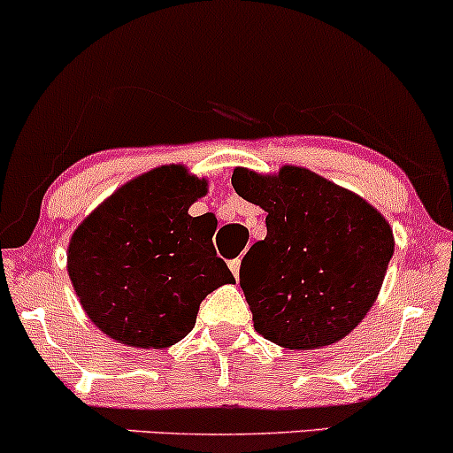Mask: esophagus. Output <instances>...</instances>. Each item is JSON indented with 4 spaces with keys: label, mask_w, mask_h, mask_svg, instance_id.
<instances>
[{
    "label": "esophagus",
    "mask_w": 453,
    "mask_h": 453,
    "mask_svg": "<svg viewBox=\"0 0 453 453\" xmlns=\"http://www.w3.org/2000/svg\"><path fill=\"white\" fill-rule=\"evenodd\" d=\"M230 270H232L234 279H238V274H241V259H232V262H230Z\"/></svg>",
    "instance_id": "esophagus-1"
}]
</instances>
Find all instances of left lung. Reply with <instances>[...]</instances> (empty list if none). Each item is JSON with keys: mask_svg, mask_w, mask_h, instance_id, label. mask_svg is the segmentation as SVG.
<instances>
[{"mask_svg": "<svg viewBox=\"0 0 453 453\" xmlns=\"http://www.w3.org/2000/svg\"><path fill=\"white\" fill-rule=\"evenodd\" d=\"M232 185L268 212L266 238L244 256L259 264L257 273L244 279L241 264L256 330L289 349H315L349 334L375 303L394 256L381 212L296 165L277 176L236 168Z\"/></svg>", "mask_w": 453, "mask_h": 453, "instance_id": "obj_1", "label": "left lung"}]
</instances>
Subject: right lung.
I'll return each mask as SVG.
<instances>
[{"label": "right lung", "instance_id": "1", "mask_svg": "<svg viewBox=\"0 0 453 453\" xmlns=\"http://www.w3.org/2000/svg\"><path fill=\"white\" fill-rule=\"evenodd\" d=\"M206 180L164 165L123 185L78 226L67 273L82 309L104 334L140 349L179 342L196 326L200 303L226 283L217 257V219L191 217Z\"/></svg>", "mask_w": 453, "mask_h": 453}]
</instances>
